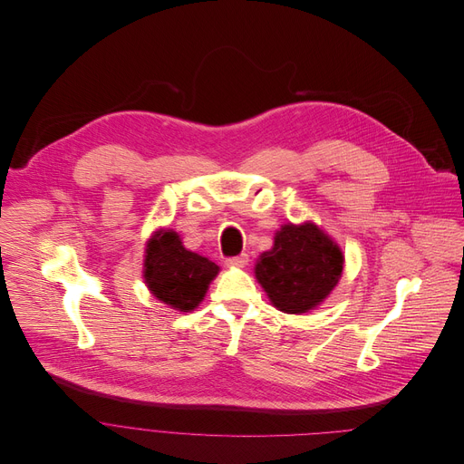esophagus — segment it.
I'll list each match as a JSON object with an SVG mask.
<instances>
[{
    "instance_id": "obj_1",
    "label": "esophagus",
    "mask_w": 464,
    "mask_h": 464,
    "mask_svg": "<svg viewBox=\"0 0 464 464\" xmlns=\"http://www.w3.org/2000/svg\"><path fill=\"white\" fill-rule=\"evenodd\" d=\"M248 263V256L246 254H239V256H232L227 259L228 266H245Z\"/></svg>"
}]
</instances>
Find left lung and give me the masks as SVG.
I'll return each mask as SVG.
<instances>
[{"label":"left lung","mask_w":464,"mask_h":464,"mask_svg":"<svg viewBox=\"0 0 464 464\" xmlns=\"http://www.w3.org/2000/svg\"><path fill=\"white\" fill-rule=\"evenodd\" d=\"M342 268V250L324 230L289 223L276 232L274 246L259 256L254 272L276 309L302 314L331 295Z\"/></svg>","instance_id":"left-lung-1"}]
</instances>
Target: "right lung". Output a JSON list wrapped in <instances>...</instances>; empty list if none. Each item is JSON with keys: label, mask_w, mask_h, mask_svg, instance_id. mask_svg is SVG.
<instances>
[{"label": "right lung", "mask_w": 464, "mask_h": 464, "mask_svg": "<svg viewBox=\"0 0 464 464\" xmlns=\"http://www.w3.org/2000/svg\"><path fill=\"white\" fill-rule=\"evenodd\" d=\"M219 266L182 246L173 230H159L146 245L144 280L148 289L162 304L188 313L205 298Z\"/></svg>", "instance_id": "1"}]
</instances>
